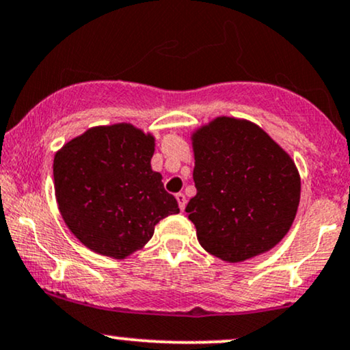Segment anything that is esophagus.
Returning <instances> with one entry per match:
<instances>
[{
    "label": "esophagus",
    "instance_id": "obj_1",
    "mask_svg": "<svg viewBox=\"0 0 350 350\" xmlns=\"http://www.w3.org/2000/svg\"><path fill=\"white\" fill-rule=\"evenodd\" d=\"M176 200H178L179 208L184 210V207H186V196H184L183 192H178V193H176Z\"/></svg>",
    "mask_w": 350,
    "mask_h": 350
}]
</instances>
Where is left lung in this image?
Here are the masks:
<instances>
[{
    "label": "left lung",
    "mask_w": 350,
    "mask_h": 350,
    "mask_svg": "<svg viewBox=\"0 0 350 350\" xmlns=\"http://www.w3.org/2000/svg\"><path fill=\"white\" fill-rule=\"evenodd\" d=\"M197 193L186 212L205 251L243 262L288 233L300 204V174L259 125L217 117L192 133Z\"/></svg>",
    "instance_id": "left-lung-1"
}]
</instances>
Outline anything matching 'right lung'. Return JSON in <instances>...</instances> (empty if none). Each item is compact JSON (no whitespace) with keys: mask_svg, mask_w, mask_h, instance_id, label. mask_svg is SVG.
I'll list each match as a JSON object with an SVG mask.
<instances>
[{"mask_svg":"<svg viewBox=\"0 0 350 350\" xmlns=\"http://www.w3.org/2000/svg\"><path fill=\"white\" fill-rule=\"evenodd\" d=\"M154 137L132 124L86 130L53 158L55 197L63 220L84 246L125 259L142 250L154 225L179 213L151 170Z\"/></svg>","mask_w":350,"mask_h":350,"instance_id":"1","label":"right lung"}]
</instances>
